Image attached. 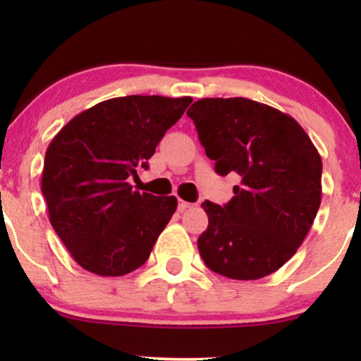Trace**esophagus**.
<instances>
[{"instance_id":"34e87169","label":"esophagus","mask_w":361,"mask_h":361,"mask_svg":"<svg viewBox=\"0 0 361 361\" xmlns=\"http://www.w3.org/2000/svg\"><path fill=\"white\" fill-rule=\"evenodd\" d=\"M190 207H192V204H190V202H185V200L178 202V209H180V212H183V210L190 209Z\"/></svg>"}]
</instances>
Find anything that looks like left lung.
I'll return each mask as SVG.
<instances>
[{
  "label": "left lung",
  "mask_w": 361,
  "mask_h": 361,
  "mask_svg": "<svg viewBox=\"0 0 361 361\" xmlns=\"http://www.w3.org/2000/svg\"><path fill=\"white\" fill-rule=\"evenodd\" d=\"M221 176L241 185L227 205L204 202L209 227L198 251L210 270L258 280L283 267L321 205L322 161L300 123L247 98H204L186 111Z\"/></svg>",
  "instance_id": "obj_1"
}]
</instances>
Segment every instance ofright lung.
<instances>
[{"instance_id":"add662e5","label":"right lung","mask_w":361,"mask_h":361,"mask_svg":"<svg viewBox=\"0 0 361 361\" xmlns=\"http://www.w3.org/2000/svg\"><path fill=\"white\" fill-rule=\"evenodd\" d=\"M192 98L130 94L97 103L49 144L42 193L49 221L81 268L122 276L146 263L175 214L176 197L132 190L147 159Z\"/></svg>"}]
</instances>
